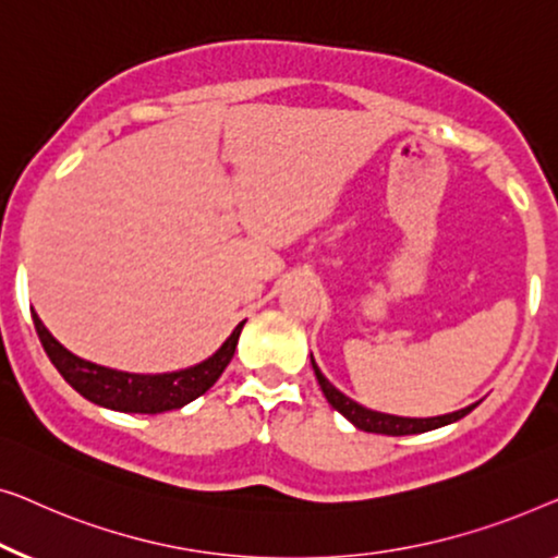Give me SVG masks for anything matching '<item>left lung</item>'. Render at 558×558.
<instances>
[{"instance_id":"1","label":"left lung","mask_w":558,"mask_h":558,"mask_svg":"<svg viewBox=\"0 0 558 558\" xmlns=\"http://www.w3.org/2000/svg\"><path fill=\"white\" fill-rule=\"evenodd\" d=\"M311 364H313V372H316V379L320 384V389H324V395L328 399V404L333 407L336 412H341L343 417H347L351 425H356L359 429H364V433H374V435H391V437H399V435H420V433H429V429H437V427H445L450 425V422H458L465 417L475 410L473 407H465V410L460 412H452V414H442V417H427V420H417V417H395V414H384V412H372L366 410V407L356 404L354 399H349L347 395H341L339 389L333 387L331 381L326 379L324 374H320V368L316 361L311 356Z\"/></svg>"}]
</instances>
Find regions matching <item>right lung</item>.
<instances>
[{
	"instance_id": "add662e5",
	"label": "right lung",
	"mask_w": 558,
	"mask_h": 558,
	"mask_svg": "<svg viewBox=\"0 0 558 558\" xmlns=\"http://www.w3.org/2000/svg\"><path fill=\"white\" fill-rule=\"evenodd\" d=\"M37 336H40L45 354L50 356L54 368L62 374L70 387L77 395L90 399L93 404L108 407L116 412H133V414H159L169 410H179V407L190 404L192 399L204 395L219 376H222L225 366L230 364L238 349V339L245 320L234 328L230 339H227L215 356H209L202 364L184 368V372L171 374H125L116 372V368H106L90 361L77 359L70 354L65 347H60L52 339V333L43 326V320L33 313Z\"/></svg>"
}]
</instances>
